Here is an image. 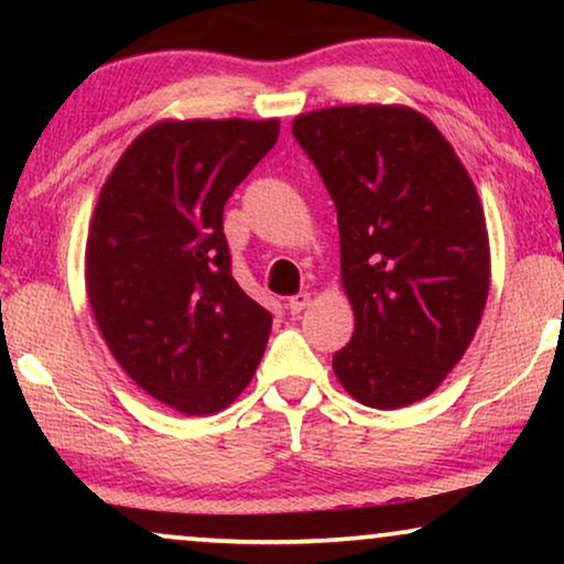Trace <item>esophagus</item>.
<instances>
[{
	"label": "esophagus",
	"instance_id": "34e87169",
	"mask_svg": "<svg viewBox=\"0 0 564 564\" xmlns=\"http://www.w3.org/2000/svg\"><path fill=\"white\" fill-rule=\"evenodd\" d=\"M307 305H311V295H307V292H300V295H295V297H290V300H288V311H290L292 315L303 313Z\"/></svg>",
	"mask_w": 564,
	"mask_h": 564
}]
</instances>
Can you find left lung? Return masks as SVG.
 Wrapping results in <instances>:
<instances>
[{"instance_id": "obj_1", "label": "left lung", "mask_w": 564, "mask_h": 564, "mask_svg": "<svg viewBox=\"0 0 564 564\" xmlns=\"http://www.w3.org/2000/svg\"><path fill=\"white\" fill-rule=\"evenodd\" d=\"M292 135L338 215L354 336L334 372L361 405L431 395L467 351L490 288L480 197L449 141L400 105L297 115Z\"/></svg>"}]
</instances>
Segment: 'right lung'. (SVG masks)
<instances>
[{
  "instance_id": "obj_1",
  "label": "right lung",
  "mask_w": 564,
  "mask_h": 564,
  "mask_svg": "<svg viewBox=\"0 0 564 564\" xmlns=\"http://www.w3.org/2000/svg\"><path fill=\"white\" fill-rule=\"evenodd\" d=\"M276 138V118L156 122L99 192L84 269L99 334L184 415L228 408L264 357L272 313L230 274L223 207Z\"/></svg>"
}]
</instances>
